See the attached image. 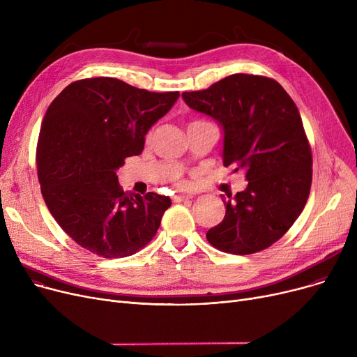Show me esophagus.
I'll return each mask as SVG.
<instances>
[{"label": "esophagus", "instance_id": "34e87169", "mask_svg": "<svg viewBox=\"0 0 357 357\" xmlns=\"http://www.w3.org/2000/svg\"><path fill=\"white\" fill-rule=\"evenodd\" d=\"M188 199H191V198L190 197H183V195H175L172 198L174 202H183V201H188Z\"/></svg>", "mask_w": 357, "mask_h": 357}]
</instances>
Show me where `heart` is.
<instances>
[{
	"label": "heart",
	"instance_id": "obj_1",
	"mask_svg": "<svg viewBox=\"0 0 357 357\" xmlns=\"http://www.w3.org/2000/svg\"><path fill=\"white\" fill-rule=\"evenodd\" d=\"M182 185H186V182H182Z\"/></svg>",
	"mask_w": 357,
	"mask_h": 357
}]
</instances>
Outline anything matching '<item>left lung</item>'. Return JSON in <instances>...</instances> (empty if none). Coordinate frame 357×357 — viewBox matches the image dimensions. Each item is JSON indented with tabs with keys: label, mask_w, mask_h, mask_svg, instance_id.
<instances>
[{
	"label": "left lung",
	"mask_w": 357,
	"mask_h": 357,
	"mask_svg": "<svg viewBox=\"0 0 357 357\" xmlns=\"http://www.w3.org/2000/svg\"><path fill=\"white\" fill-rule=\"evenodd\" d=\"M182 97L221 124L224 166L245 169L249 181L245 191L227 195L226 215L207 231L208 243L231 255L268 249L301 214L311 188V146L295 102L275 79L248 73Z\"/></svg>",
	"instance_id": "8db88e82"
}]
</instances>
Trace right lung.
Here are the masks:
<instances>
[{"instance_id": "1", "label": "right lung", "mask_w": 357, "mask_h": 357, "mask_svg": "<svg viewBox=\"0 0 357 357\" xmlns=\"http://www.w3.org/2000/svg\"><path fill=\"white\" fill-rule=\"evenodd\" d=\"M178 97V91L150 92L100 77L69 84L49 105L37 176L50 214L85 250L126 257L155 237L171 198L124 192L117 169L142 153L149 128Z\"/></svg>"}]
</instances>
